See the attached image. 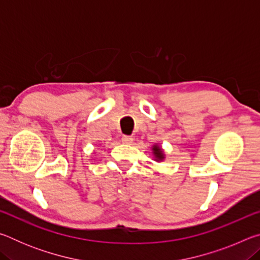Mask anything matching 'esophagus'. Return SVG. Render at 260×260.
<instances>
[{
  "instance_id": "34e87169",
  "label": "esophagus",
  "mask_w": 260,
  "mask_h": 260,
  "mask_svg": "<svg viewBox=\"0 0 260 260\" xmlns=\"http://www.w3.org/2000/svg\"><path fill=\"white\" fill-rule=\"evenodd\" d=\"M121 141H122V143H125V144H132V143H133L134 139L132 138V136H128V135H122Z\"/></svg>"
}]
</instances>
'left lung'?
Instances as JSON below:
<instances>
[{
	"mask_svg": "<svg viewBox=\"0 0 260 260\" xmlns=\"http://www.w3.org/2000/svg\"><path fill=\"white\" fill-rule=\"evenodd\" d=\"M152 153H153V156H155V158H156V160H162L165 158V156H164V152H162V150H161V148L160 147H158L157 144H155V146L152 147Z\"/></svg>",
	"mask_w": 260,
	"mask_h": 260,
	"instance_id": "8db88e82",
	"label": "left lung"
}]
</instances>
